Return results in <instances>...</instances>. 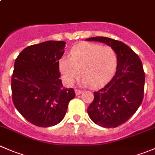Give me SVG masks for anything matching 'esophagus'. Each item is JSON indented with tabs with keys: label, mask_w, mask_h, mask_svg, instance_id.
Wrapping results in <instances>:
<instances>
[{
	"label": "esophagus",
	"mask_w": 155,
	"mask_h": 155,
	"mask_svg": "<svg viewBox=\"0 0 155 155\" xmlns=\"http://www.w3.org/2000/svg\"><path fill=\"white\" fill-rule=\"evenodd\" d=\"M75 92H76V95H79L82 94L83 91H82V90H80V89H75Z\"/></svg>",
	"instance_id": "1"
}]
</instances>
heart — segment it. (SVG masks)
<instances>
[{
	"instance_id": "heart-1",
	"label": "heart",
	"mask_w": 155,
	"mask_h": 155,
	"mask_svg": "<svg viewBox=\"0 0 155 155\" xmlns=\"http://www.w3.org/2000/svg\"><path fill=\"white\" fill-rule=\"evenodd\" d=\"M117 64L118 54L110 46L85 43L72 48L70 58L61 60L60 70L68 85L74 83L81 72L84 84L100 87L112 77Z\"/></svg>"
}]
</instances>
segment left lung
I'll return each mask as SVG.
<instances>
[{"instance_id":"obj_1","label":"left lung","mask_w":155,"mask_h":155,"mask_svg":"<svg viewBox=\"0 0 155 155\" xmlns=\"http://www.w3.org/2000/svg\"><path fill=\"white\" fill-rule=\"evenodd\" d=\"M87 41L109 45L118 54L115 74L107 85L94 92L87 108L93 122L104 127H116L125 123L138 109L144 97L145 73L140 57L124 43L104 37Z\"/></svg>"}]
</instances>
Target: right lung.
Returning a JSON list of instances; mask_svg holds the SVG:
<instances>
[{
	"instance_id": "obj_1",
	"label": "right lung",
	"mask_w": 155,
	"mask_h": 155,
	"mask_svg": "<svg viewBox=\"0 0 155 155\" xmlns=\"http://www.w3.org/2000/svg\"><path fill=\"white\" fill-rule=\"evenodd\" d=\"M66 42L49 41L26 47L16 58L11 80L12 99L19 113L31 124L48 127L64 117L74 89L63 87L59 59Z\"/></svg>"
}]
</instances>
